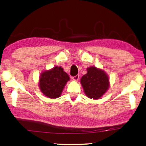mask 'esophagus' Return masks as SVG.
<instances>
[{"label": "esophagus", "mask_w": 146, "mask_h": 146, "mask_svg": "<svg viewBox=\"0 0 146 146\" xmlns=\"http://www.w3.org/2000/svg\"><path fill=\"white\" fill-rule=\"evenodd\" d=\"M79 78V75H76V76L72 77V79H73L74 81H78Z\"/></svg>", "instance_id": "1"}]
</instances>
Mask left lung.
<instances>
[{"instance_id": "obj_1", "label": "left lung", "mask_w": 146, "mask_h": 146, "mask_svg": "<svg viewBox=\"0 0 146 146\" xmlns=\"http://www.w3.org/2000/svg\"><path fill=\"white\" fill-rule=\"evenodd\" d=\"M81 83L88 97L98 99L109 87V80L106 72L95 67L87 68V74L82 77Z\"/></svg>"}]
</instances>
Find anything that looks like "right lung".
I'll use <instances>...</instances> for the list:
<instances>
[{
	"instance_id": "obj_1",
	"label": "right lung",
	"mask_w": 146,
	"mask_h": 146,
	"mask_svg": "<svg viewBox=\"0 0 146 146\" xmlns=\"http://www.w3.org/2000/svg\"><path fill=\"white\" fill-rule=\"evenodd\" d=\"M70 80L68 74L61 67H55L41 74L39 87L41 92L49 98H58L67 82Z\"/></svg>"
}]
</instances>
